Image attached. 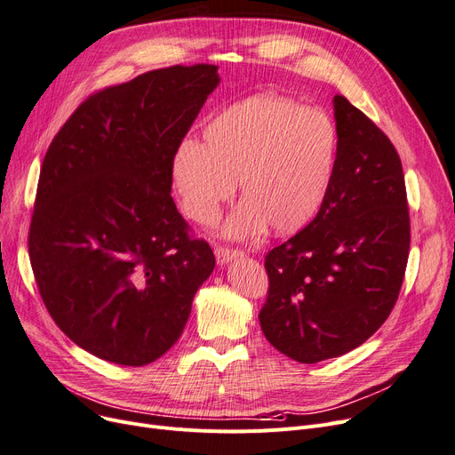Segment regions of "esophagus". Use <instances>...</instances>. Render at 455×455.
Segmentation results:
<instances>
[{
	"instance_id": "1",
	"label": "esophagus",
	"mask_w": 455,
	"mask_h": 455,
	"mask_svg": "<svg viewBox=\"0 0 455 455\" xmlns=\"http://www.w3.org/2000/svg\"><path fill=\"white\" fill-rule=\"evenodd\" d=\"M214 256H216L218 263L224 265V263L231 261L233 258L243 256V251L239 248H231V246H216L214 248Z\"/></svg>"
}]
</instances>
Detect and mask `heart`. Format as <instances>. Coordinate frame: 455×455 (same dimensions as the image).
<instances>
[{"label":"heart","mask_w":455,"mask_h":455,"mask_svg":"<svg viewBox=\"0 0 455 455\" xmlns=\"http://www.w3.org/2000/svg\"><path fill=\"white\" fill-rule=\"evenodd\" d=\"M339 156L336 123L287 97L259 93L212 116L202 145L183 141L172 162L173 187L190 220L212 226L239 180L243 204L226 224L235 239L268 228L295 235L331 194Z\"/></svg>","instance_id":"heart-1"}]
</instances>
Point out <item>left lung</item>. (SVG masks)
Wrapping results in <instances>:
<instances>
[{
    "mask_svg": "<svg viewBox=\"0 0 455 455\" xmlns=\"http://www.w3.org/2000/svg\"><path fill=\"white\" fill-rule=\"evenodd\" d=\"M339 156L315 220L265 256V338L302 364L336 358L379 331L397 302L411 246L405 175L390 138L334 97Z\"/></svg>",
    "mask_w": 455,
    "mask_h": 455,
    "instance_id": "8db88e82",
    "label": "left lung"
}]
</instances>
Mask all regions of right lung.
<instances>
[{
    "mask_svg": "<svg viewBox=\"0 0 455 455\" xmlns=\"http://www.w3.org/2000/svg\"><path fill=\"white\" fill-rule=\"evenodd\" d=\"M218 67L173 65L91 93L53 136L28 233L50 317L121 366L164 355L214 268L172 197V162Z\"/></svg>",
    "mask_w": 455,
    "mask_h": 455,
    "instance_id": "obj_1",
    "label": "right lung"
}]
</instances>
